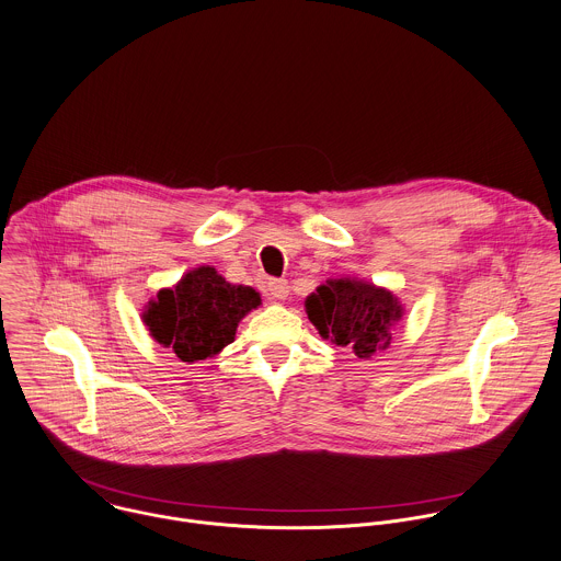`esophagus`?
<instances>
[{"instance_id":"obj_1","label":"esophagus","mask_w":561,"mask_h":561,"mask_svg":"<svg viewBox=\"0 0 561 561\" xmlns=\"http://www.w3.org/2000/svg\"><path fill=\"white\" fill-rule=\"evenodd\" d=\"M288 293H290V286L286 279H271L266 286L268 301H282L288 297Z\"/></svg>"}]
</instances>
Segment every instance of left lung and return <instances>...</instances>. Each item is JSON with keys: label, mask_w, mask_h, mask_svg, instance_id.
I'll list each match as a JSON object with an SVG mask.
<instances>
[{"label": "left lung", "mask_w": 561, "mask_h": 561, "mask_svg": "<svg viewBox=\"0 0 561 561\" xmlns=\"http://www.w3.org/2000/svg\"><path fill=\"white\" fill-rule=\"evenodd\" d=\"M306 312L323 339L350 347L358 358H371L390 347L392 330L405 308L383 286L358 277H336L306 297Z\"/></svg>", "instance_id": "8db88e82"}]
</instances>
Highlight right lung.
<instances>
[{"mask_svg":"<svg viewBox=\"0 0 561 561\" xmlns=\"http://www.w3.org/2000/svg\"><path fill=\"white\" fill-rule=\"evenodd\" d=\"M260 304L257 290L229 284L214 266L203 264L158 290L142 308V323L156 343L171 347L184 363H196L233 343L238 323Z\"/></svg>","mask_w":561,"mask_h":561,"instance_id":"add662e5","label":"right lung"}]
</instances>
